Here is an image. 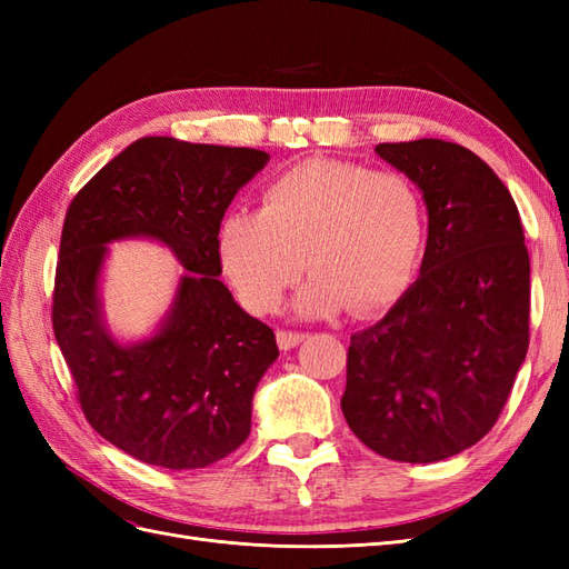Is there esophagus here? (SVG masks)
<instances>
[{
	"label": "esophagus",
	"instance_id": "esophagus-1",
	"mask_svg": "<svg viewBox=\"0 0 569 569\" xmlns=\"http://www.w3.org/2000/svg\"><path fill=\"white\" fill-rule=\"evenodd\" d=\"M306 339V335L303 332H289V330H278V347L282 349V351H289V349H295V347H299V343Z\"/></svg>",
	"mask_w": 569,
	"mask_h": 569
}]
</instances>
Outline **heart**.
Masks as SVG:
<instances>
[{
  "instance_id": "obj_1",
  "label": "heart",
  "mask_w": 569,
  "mask_h": 569,
  "mask_svg": "<svg viewBox=\"0 0 569 569\" xmlns=\"http://www.w3.org/2000/svg\"><path fill=\"white\" fill-rule=\"evenodd\" d=\"M427 213L418 184L399 170L311 159L274 178L256 213H232L218 230L228 278L256 313L278 308L303 270L313 272L297 313L358 318L391 306L418 270Z\"/></svg>"
}]
</instances>
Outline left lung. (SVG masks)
Masks as SVG:
<instances>
[{"instance_id":"obj_1","label":"left lung","mask_w":569,"mask_h":569,"mask_svg":"<svg viewBox=\"0 0 569 569\" xmlns=\"http://www.w3.org/2000/svg\"><path fill=\"white\" fill-rule=\"evenodd\" d=\"M377 157L420 187V278L351 337L341 412L389 460L437 462L496 425L529 347V253L518 206L477 153L443 140Z\"/></svg>"}]
</instances>
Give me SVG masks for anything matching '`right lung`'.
Segmentation results:
<instances>
[{
    "label": "right lung",
    "mask_w": 569,
    "mask_h": 569,
    "mask_svg": "<svg viewBox=\"0 0 569 569\" xmlns=\"http://www.w3.org/2000/svg\"><path fill=\"white\" fill-rule=\"evenodd\" d=\"M268 161L249 147L142 137L68 206L51 322L84 418L137 460L206 468L251 432L256 385L280 351L218 280V230ZM120 238L159 241L186 268L158 332L140 342L112 337L98 297L108 244Z\"/></svg>",
    "instance_id": "1"
}]
</instances>
